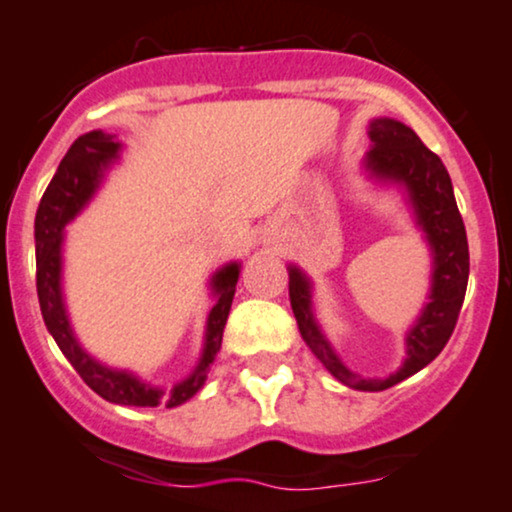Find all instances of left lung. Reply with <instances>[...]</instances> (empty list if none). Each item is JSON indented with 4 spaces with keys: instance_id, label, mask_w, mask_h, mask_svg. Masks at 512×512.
Here are the masks:
<instances>
[{
    "instance_id": "8db88e82",
    "label": "left lung",
    "mask_w": 512,
    "mask_h": 512,
    "mask_svg": "<svg viewBox=\"0 0 512 512\" xmlns=\"http://www.w3.org/2000/svg\"><path fill=\"white\" fill-rule=\"evenodd\" d=\"M368 134L373 139V149L368 152L365 166L380 179L400 181L407 186L414 213L427 233L434 255L432 294H429L432 301L407 336L405 365L385 380H363L338 360L326 338L321 336L311 314L309 279L297 267H289V299H292L301 338L324 363L328 373L355 390L378 392L402 383L444 351L459 321L466 284H469V240H466L464 220L456 206L449 171L437 154L427 149V144L410 127L390 117H378L370 122Z\"/></svg>"
}]
</instances>
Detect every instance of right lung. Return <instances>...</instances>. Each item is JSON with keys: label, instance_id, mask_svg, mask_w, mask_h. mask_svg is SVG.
<instances>
[{"label": "right lung", "instance_id": "1", "mask_svg": "<svg viewBox=\"0 0 512 512\" xmlns=\"http://www.w3.org/2000/svg\"><path fill=\"white\" fill-rule=\"evenodd\" d=\"M120 152V142H115L112 134L95 132L83 134L71 144L61 164H58L56 176L48 184L46 193L41 196L39 211H36V292H39V304L46 328L56 338L58 348L71 360L75 373L83 378L90 390L98 392L107 402L129 407H176L181 402L191 400L208 378V370L215 360V353L223 343V328L228 321L230 304L235 297V284H238L240 270L238 265L223 267L213 277L215 304L208 314L206 348L198 368L193 370L191 378L179 383L171 390H157L139 383L134 375L125 370H110L105 365L95 363L78 341L73 338L71 324H68L66 309H63L61 297V240L63 228L75 213L88 203L98 188L102 171L107 169L112 159Z\"/></svg>", "mask_w": 512, "mask_h": 512}]
</instances>
